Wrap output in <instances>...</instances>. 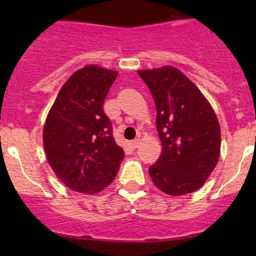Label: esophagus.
<instances>
[{
  "label": "esophagus",
  "instance_id": "1",
  "mask_svg": "<svg viewBox=\"0 0 256 256\" xmlns=\"http://www.w3.org/2000/svg\"><path fill=\"white\" fill-rule=\"evenodd\" d=\"M130 144H132V148H138V144H140V138H134V140H133L132 142H130Z\"/></svg>",
  "mask_w": 256,
  "mask_h": 256
}]
</instances>
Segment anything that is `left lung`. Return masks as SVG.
<instances>
[{
  "mask_svg": "<svg viewBox=\"0 0 256 256\" xmlns=\"http://www.w3.org/2000/svg\"><path fill=\"white\" fill-rule=\"evenodd\" d=\"M156 105L162 151L148 173L160 191L180 196L200 188L220 152L216 115L198 87L173 66L138 70Z\"/></svg>",
  "mask_w": 256,
  "mask_h": 256,
  "instance_id": "obj_1",
  "label": "left lung"
}]
</instances>
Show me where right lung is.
<instances>
[{"instance_id": "add662e5", "label": "right lung", "mask_w": 256, "mask_h": 256, "mask_svg": "<svg viewBox=\"0 0 256 256\" xmlns=\"http://www.w3.org/2000/svg\"><path fill=\"white\" fill-rule=\"evenodd\" d=\"M118 73L88 65L66 80L44 128L47 160L73 191L96 194L114 180L124 151L112 136L104 102Z\"/></svg>"}]
</instances>
